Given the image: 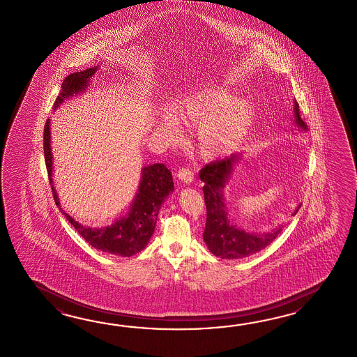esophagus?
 <instances>
[{"mask_svg":"<svg viewBox=\"0 0 357 357\" xmlns=\"http://www.w3.org/2000/svg\"><path fill=\"white\" fill-rule=\"evenodd\" d=\"M177 177L180 181L183 182L185 185H189L191 182L194 181V172L190 168H181L177 172Z\"/></svg>","mask_w":357,"mask_h":357,"instance_id":"34e87169","label":"esophagus"}]
</instances>
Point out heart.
Returning <instances> with one entry per match:
<instances>
[{"mask_svg":"<svg viewBox=\"0 0 357 357\" xmlns=\"http://www.w3.org/2000/svg\"><path fill=\"white\" fill-rule=\"evenodd\" d=\"M254 116L248 99L236 98L235 93L225 86H206L182 99L177 114L174 107H166L160 128L172 140H178L180 120L186 128L197 129L194 143L199 155L220 160L234 152L249 134Z\"/></svg>","mask_w":357,"mask_h":357,"instance_id":"b5f03b06","label":"heart"}]
</instances>
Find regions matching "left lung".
<instances>
[{"mask_svg": "<svg viewBox=\"0 0 357 357\" xmlns=\"http://www.w3.org/2000/svg\"><path fill=\"white\" fill-rule=\"evenodd\" d=\"M294 122L298 129L307 131L306 123L301 120L296 100H294ZM241 155L243 153H237L225 160H215L206 165L199 172L200 180L204 182L203 192L206 205V223L203 238L212 254L228 260L248 258L263 250L273 243L275 237L281 234L282 228L284 227L280 225L272 231L263 234L246 232L229 220L225 188L235 171L236 165L241 160ZM300 206L301 205H297L292 215L296 214Z\"/></svg>", "mask_w": 357, "mask_h": 357, "instance_id": "obj_1", "label": "left lung"}]
</instances>
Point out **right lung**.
Masks as SVG:
<instances>
[{
    "mask_svg": "<svg viewBox=\"0 0 357 357\" xmlns=\"http://www.w3.org/2000/svg\"><path fill=\"white\" fill-rule=\"evenodd\" d=\"M97 71L98 66H93L66 76L61 85L60 96L56 98L54 109H57L65 100L86 91L91 85V77L96 75ZM43 139L45 160L54 202L60 208L61 213L79 232V235L93 248L122 258L135 255L137 252L143 250L154 232L160 206L165 203L168 195L175 190L171 171L162 163H154L142 168V177L137 186V194L132 199V203L130 204L128 213H125L120 218L114 220L112 225L106 227H85L71 215H68V213L63 211V208H61L59 195L54 189L52 180L54 157L51 149L50 119L47 120L45 126Z\"/></svg>",
    "mask_w": 357,
    "mask_h": 357,
    "instance_id": "add662e5",
    "label": "right lung"
}]
</instances>
